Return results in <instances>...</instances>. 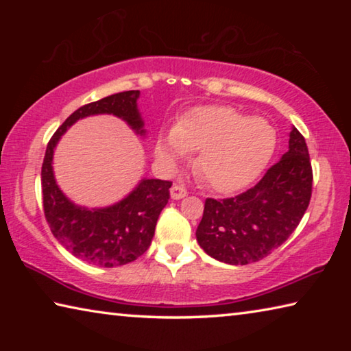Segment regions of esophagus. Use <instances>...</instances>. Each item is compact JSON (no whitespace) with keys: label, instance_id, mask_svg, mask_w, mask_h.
Returning <instances> with one entry per match:
<instances>
[{"label":"esophagus","instance_id":"34e87169","mask_svg":"<svg viewBox=\"0 0 351 351\" xmlns=\"http://www.w3.org/2000/svg\"><path fill=\"white\" fill-rule=\"evenodd\" d=\"M184 197H187V190L184 189L182 186H175L170 189V198L171 199H181Z\"/></svg>","mask_w":351,"mask_h":351}]
</instances>
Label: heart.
I'll return each mask as SVG.
<instances>
[{"label":"heart","mask_w":351,"mask_h":351,"mask_svg":"<svg viewBox=\"0 0 351 351\" xmlns=\"http://www.w3.org/2000/svg\"><path fill=\"white\" fill-rule=\"evenodd\" d=\"M277 147V132L268 121L226 105L197 106L173 130L161 133L154 156L171 167L190 150H198L195 169L221 193L237 192L257 180Z\"/></svg>","instance_id":"obj_1"}]
</instances>
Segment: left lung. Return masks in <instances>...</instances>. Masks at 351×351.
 I'll use <instances>...</instances> for the list:
<instances>
[{
	"mask_svg": "<svg viewBox=\"0 0 351 351\" xmlns=\"http://www.w3.org/2000/svg\"><path fill=\"white\" fill-rule=\"evenodd\" d=\"M313 170L306 142L291 127L288 152L252 189L234 198H207L197 241L212 258L249 265L277 249L310 204Z\"/></svg>",
	"mask_w": 351,
	"mask_h": 351,
	"instance_id": "1",
	"label": "left lung"
}]
</instances>
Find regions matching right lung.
<instances>
[{
	"mask_svg": "<svg viewBox=\"0 0 351 351\" xmlns=\"http://www.w3.org/2000/svg\"><path fill=\"white\" fill-rule=\"evenodd\" d=\"M139 91H123L80 106L52 136L41 167V190L47 224L58 243L85 263L102 268L127 265L152 245L159 213L169 203L170 181L142 178L121 201L105 207H85L71 201L57 184L54 152L62 136L80 119L111 114L145 138L138 108Z\"/></svg>",
	"mask_w": 351,
	"mask_h": 351,
	"instance_id": "1",
	"label": "right lung"
}]
</instances>
